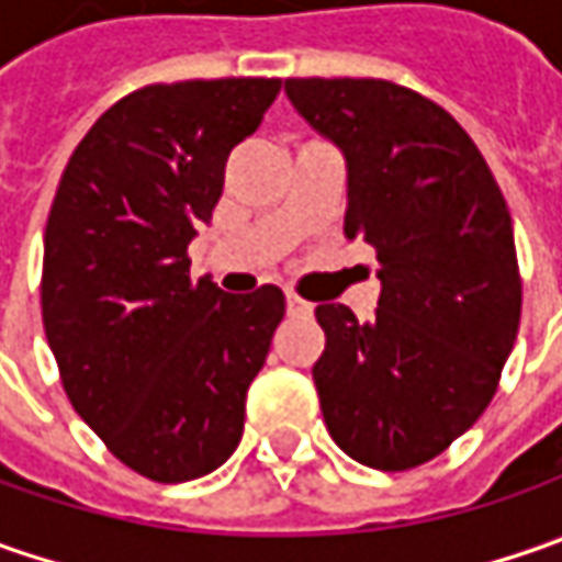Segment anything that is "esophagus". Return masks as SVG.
<instances>
[{
	"mask_svg": "<svg viewBox=\"0 0 562 562\" xmlns=\"http://www.w3.org/2000/svg\"><path fill=\"white\" fill-rule=\"evenodd\" d=\"M288 313L291 315H313V303L303 300L296 291H288Z\"/></svg>",
	"mask_w": 562,
	"mask_h": 562,
	"instance_id": "obj_1",
	"label": "esophagus"
}]
</instances>
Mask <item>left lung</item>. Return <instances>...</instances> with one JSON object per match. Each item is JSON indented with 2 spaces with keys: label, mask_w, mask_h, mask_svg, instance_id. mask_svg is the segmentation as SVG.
<instances>
[{
  "label": "left lung",
  "mask_w": 562,
  "mask_h": 562,
  "mask_svg": "<svg viewBox=\"0 0 562 562\" xmlns=\"http://www.w3.org/2000/svg\"><path fill=\"white\" fill-rule=\"evenodd\" d=\"M293 109L347 159L344 234L375 249L372 322L340 303L315 318L322 416L357 463L435 460L497 394L522 315L507 200L438 102L375 77H288Z\"/></svg>",
  "instance_id": "8db88e82"
}]
</instances>
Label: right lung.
Listing matches in <instances>:
<instances>
[{
  "instance_id": "right-lung-1",
  "label": "right lung",
  "mask_w": 562,
  "mask_h": 562,
  "mask_svg": "<svg viewBox=\"0 0 562 562\" xmlns=\"http://www.w3.org/2000/svg\"><path fill=\"white\" fill-rule=\"evenodd\" d=\"M278 90L218 77L127 93L77 143L49 209L40 306L61 387L121 463L162 485L237 450L284 318L274 284L234 296L193 281L187 256Z\"/></svg>"
}]
</instances>
